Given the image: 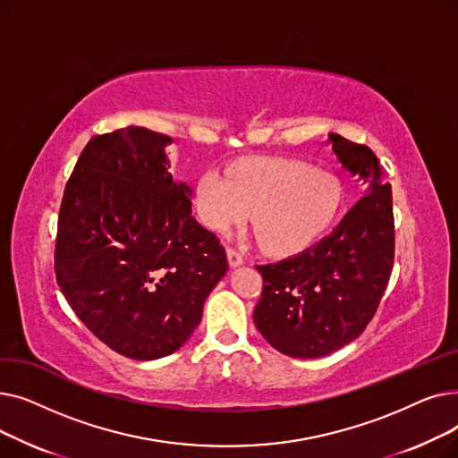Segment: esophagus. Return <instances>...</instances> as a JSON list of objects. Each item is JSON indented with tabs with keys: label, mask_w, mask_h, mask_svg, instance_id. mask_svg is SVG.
Here are the masks:
<instances>
[{
	"label": "esophagus",
	"mask_w": 458,
	"mask_h": 458,
	"mask_svg": "<svg viewBox=\"0 0 458 458\" xmlns=\"http://www.w3.org/2000/svg\"><path fill=\"white\" fill-rule=\"evenodd\" d=\"M226 254H228V261H230L232 267L242 266V263H243V254L239 252V250H235L233 247H228V249H226Z\"/></svg>",
	"instance_id": "34e87169"
}]
</instances>
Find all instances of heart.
I'll return each mask as SVG.
<instances>
[{
    "mask_svg": "<svg viewBox=\"0 0 458 458\" xmlns=\"http://www.w3.org/2000/svg\"><path fill=\"white\" fill-rule=\"evenodd\" d=\"M344 185L334 174L295 159H249L230 168H208L197 182V208L216 232L252 225L261 249L285 256L308 247L334 223Z\"/></svg>",
    "mask_w": 458,
    "mask_h": 458,
    "instance_id": "heart-1",
    "label": "heart"
}]
</instances>
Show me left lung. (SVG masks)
I'll return each mask as SVG.
<instances>
[{
    "label": "left lung",
    "instance_id": "left-lung-1",
    "mask_svg": "<svg viewBox=\"0 0 458 458\" xmlns=\"http://www.w3.org/2000/svg\"><path fill=\"white\" fill-rule=\"evenodd\" d=\"M344 168L368 185L366 195L328 237L287 259L256 266L261 297L258 330L278 352L319 358L356 340L373 319L394 267L392 187L382 183L366 144L330 133Z\"/></svg>",
    "mask_w": 458,
    "mask_h": 458
}]
</instances>
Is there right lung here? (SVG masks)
Returning a JSON list of instances; mask_svg holds the SVG:
<instances>
[{"instance_id": "1", "label": "right lung", "mask_w": 458, "mask_h": 458, "mask_svg": "<svg viewBox=\"0 0 458 458\" xmlns=\"http://www.w3.org/2000/svg\"><path fill=\"white\" fill-rule=\"evenodd\" d=\"M173 139L128 126L94 135L59 209L55 276L70 308L114 352L156 360L202 319L228 259L168 173Z\"/></svg>"}]
</instances>
